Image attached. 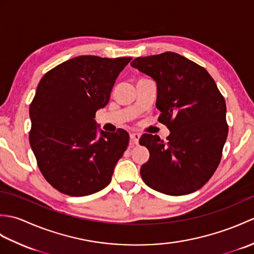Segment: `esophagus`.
Segmentation results:
<instances>
[{
  "instance_id": "34e87169",
  "label": "esophagus",
  "mask_w": 254,
  "mask_h": 254,
  "mask_svg": "<svg viewBox=\"0 0 254 254\" xmlns=\"http://www.w3.org/2000/svg\"><path fill=\"white\" fill-rule=\"evenodd\" d=\"M139 136H141V135H139L138 133H131L130 134V138H131V141L133 142V144H135V145L138 144Z\"/></svg>"
}]
</instances>
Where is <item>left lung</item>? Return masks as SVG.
Masks as SVG:
<instances>
[{
	"instance_id": "obj_1",
	"label": "left lung",
	"mask_w": 254,
	"mask_h": 254,
	"mask_svg": "<svg viewBox=\"0 0 254 254\" xmlns=\"http://www.w3.org/2000/svg\"><path fill=\"white\" fill-rule=\"evenodd\" d=\"M131 66L156 82L158 121L170 131L167 142L152 134L139 138L149 150L143 181L168 195L195 192L222 158L228 134L223 95L206 69L175 52L136 58Z\"/></svg>"
}]
</instances>
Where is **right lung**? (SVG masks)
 Listing matches in <instances>:
<instances>
[{
	"mask_svg": "<svg viewBox=\"0 0 254 254\" xmlns=\"http://www.w3.org/2000/svg\"><path fill=\"white\" fill-rule=\"evenodd\" d=\"M132 58L80 56L47 72L29 107V143L45 179L59 192L84 196L111 181L128 133L100 131L96 111L104 108Z\"/></svg>",
	"mask_w": 254,
	"mask_h": 254,
	"instance_id": "add662e5",
	"label": "right lung"
}]
</instances>
